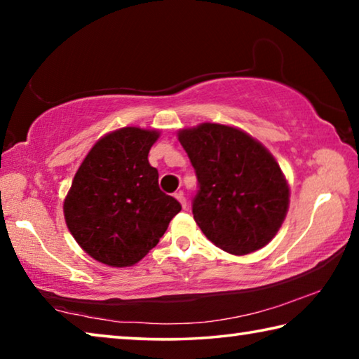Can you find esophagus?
Instances as JSON below:
<instances>
[{
	"label": "esophagus",
	"instance_id": "34e87169",
	"mask_svg": "<svg viewBox=\"0 0 359 359\" xmlns=\"http://www.w3.org/2000/svg\"><path fill=\"white\" fill-rule=\"evenodd\" d=\"M174 196H175V199H177V201L182 204V208H187V199H185V196H184V191H177V193H174Z\"/></svg>",
	"mask_w": 359,
	"mask_h": 359
}]
</instances>
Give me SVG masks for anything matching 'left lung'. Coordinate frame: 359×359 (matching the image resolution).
<instances>
[{
	"instance_id": "left-lung-1",
	"label": "left lung",
	"mask_w": 359,
	"mask_h": 359,
	"mask_svg": "<svg viewBox=\"0 0 359 359\" xmlns=\"http://www.w3.org/2000/svg\"><path fill=\"white\" fill-rule=\"evenodd\" d=\"M196 171L193 217L231 255L259 250L287 217L290 187L274 155L236 126L199 123L177 133Z\"/></svg>"
}]
</instances>
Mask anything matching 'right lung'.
Wrapping results in <instances>:
<instances>
[{
    "label": "right lung",
    "mask_w": 359,
    "mask_h": 359,
    "mask_svg": "<svg viewBox=\"0 0 359 359\" xmlns=\"http://www.w3.org/2000/svg\"><path fill=\"white\" fill-rule=\"evenodd\" d=\"M158 130L125 126L96 141L63 203L69 233L93 259L128 267L154 248L182 205L158 187L149 151Z\"/></svg>",
    "instance_id": "1"
}]
</instances>
